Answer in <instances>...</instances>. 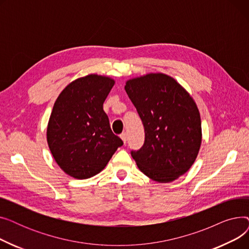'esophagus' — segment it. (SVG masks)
Masks as SVG:
<instances>
[{"mask_svg": "<svg viewBox=\"0 0 249 249\" xmlns=\"http://www.w3.org/2000/svg\"><path fill=\"white\" fill-rule=\"evenodd\" d=\"M120 137H121L122 141L124 142V144H125V143H126V140H127V134L124 132V133H122V134L120 135Z\"/></svg>", "mask_w": 249, "mask_h": 249, "instance_id": "34e87169", "label": "esophagus"}]
</instances>
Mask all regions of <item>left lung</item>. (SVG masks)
Wrapping results in <instances>:
<instances>
[{"instance_id": "8db88e82", "label": "left lung", "mask_w": 249, "mask_h": 249, "mask_svg": "<svg viewBox=\"0 0 249 249\" xmlns=\"http://www.w3.org/2000/svg\"><path fill=\"white\" fill-rule=\"evenodd\" d=\"M125 90L144 126L145 141L131 155L140 172L171 182L194 164L202 143L201 117L193 97L174 77L149 72L130 78Z\"/></svg>"}]
</instances>
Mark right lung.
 <instances>
[{
  "instance_id": "add662e5",
  "label": "right lung",
  "mask_w": 249,
  "mask_h": 249,
  "mask_svg": "<svg viewBox=\"0 0 249 249\" xmlns=\"http://www.w3.org/2000/svg\"><path fill=\"white\" fill-rule=\"evenodd\" d=\"M115 85L107 75L90 73L70 83L57 97L46 138L62 171L77 179L101 173L123 141L115 135L103 104Z\"/></svg>"
}]
</instances>
